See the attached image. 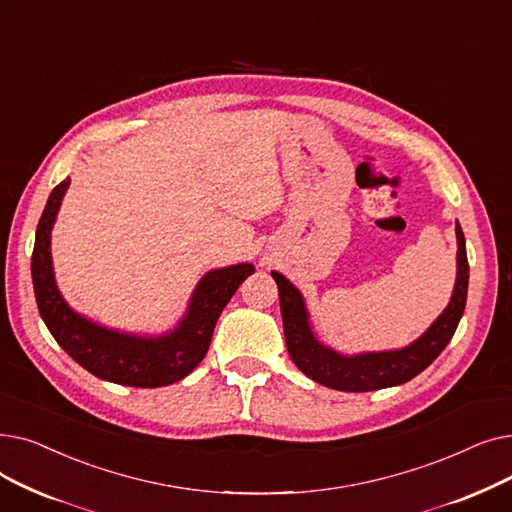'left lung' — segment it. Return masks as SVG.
Returning a JSON list of instances; mask_svg holds the SVG:
<instances>
[{
    "label": "left lung",
    "instance_id": "left-lung-1",
    "mask_svg": "<svg viewBox=\"0 0 512 512\" xmlns=\"http://www.w3.org/2000/svg\"><path fill=\"white\" fill-rule=\"evenodd\" d=\"M456 239V283L450 304L417 342H412L410 346L400 350L344 356L323 346L310 329L302 294L281 273L273 271L271 275L279 287L285 344L291 360L296 362V367L312 381L331 389H339V392H373V389L406 383L412 377H417L421 371H425L450 344L467 304L469 260L465 235H462L458 223Z\"/></svg>",
    "mask_w": 512,
    "mask_h": 512
}]
</instances>
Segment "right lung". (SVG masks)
I'll use <instances>...</instances> for the list:
<instances>
[{
    "label": "right lung",
    "instance_id": "obj_1",
    "mask_svg": "<svg viewBox=\"0 0 512 512\" xmlns=\"http://www.w3.org/2000/svg\"><path fill=\"white\" fill-rule=\"evenodd\" d=\"M68 185L70 179H64L54 187L35 233L31 275L45 327L72 360L104 381L131 387H162L181 381L206 356L218 316L243 279L254 273V266L243 262L206 273L193 291L181 323L160 337H141L97 325L64 302L54 279L50 239Z\"/></svg>",
    "mask_w": 512,
    "mask_h": 512
}]
</instances>
